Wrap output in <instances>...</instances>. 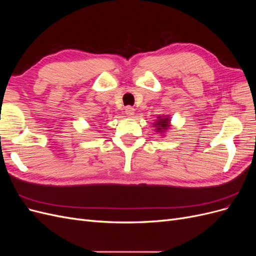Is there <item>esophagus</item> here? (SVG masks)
<instances>
[{
  "label": "esophagus",
  "mask_w": 256,
  "mask_h": 256,
  "mask_svg": "<svg viewBox=\"0 0 256 256\" xmlns=\"http://www.w3.org/2000/svg\"><path fill=\"white\" fill-rule=\"evenodd\" d=\"M125 113L128 115V116H132L134 114V109L132 106H126V109H125Z\"/></svg>",
  "instance_id": "1"
}]
</instances>
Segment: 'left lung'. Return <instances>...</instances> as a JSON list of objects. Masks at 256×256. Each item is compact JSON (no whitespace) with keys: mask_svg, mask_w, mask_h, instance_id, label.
I'll list each match as a JSON object with an SVG mask.
<instances>
[{"mask_svg":"<svg viewBox=\"0 0 256 256\" xmlns=\"http://www.w3.org/2000/svg\"><path fill=\"white\" fill-rule=\"evenodd\" d=\"M152 126L156 128L154 131L160 136H166V131L171 128V118L168 115L158 116L157 120L152 122Z\"/></svg>","mask_w":256,"mask_h":256,"instance_id":"left-lung-1","label":"left lung"}]
</instances>
